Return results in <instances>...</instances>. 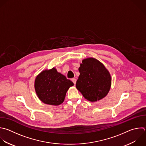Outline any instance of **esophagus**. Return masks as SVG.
<instances>
[{
    "label": "esophagus",
    "instance_id": "esophagus-1",
    "mask_svg": "<svg viewBox=\"0 0 146 146\" xmlns=\"http://www.w3.org/2000/svg\"><path fill=\"white\" fill-rule=\"evenodd\" d=\"M72 82L74 83V84H76V79H75V78H72Z\"/></svg>",
    "mask_w": 146,
    "mask_h": 146
}]
</instances>
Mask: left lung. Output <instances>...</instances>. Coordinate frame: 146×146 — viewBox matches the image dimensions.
Segmentation results:
<instances>
[{"label":"left lung","mask_w":146,"mask_h":146,"mask_svg":"<svg viewBox=\"0 0 146 146\" xmlns=\"http://www.w3.org/2000/svg\"><path fill=\"white\" fill-rule=\"evenodd\" d=\"M80 75L76 87L90 102H96L108 94L111 83V76L104 65L96 59L83 60L79 68Z\"/></svg>","instance_id":"8db88e82"}]
</instances>
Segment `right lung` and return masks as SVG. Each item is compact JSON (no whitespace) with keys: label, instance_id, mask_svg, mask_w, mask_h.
Wrapping results in <instances>:
<instances>
[{"label":"right lung","instance_id":"1","mask_svg":"<svg viewBox=\"0 0 146 146\" xmlns=\"http://www.w3.org/2000/svg\"><path fill=\"white\" fill-rule=\"evenodd\" d=\"M74 83L55 68L42 71L37 76L35 89L39 99L44 103L58 106L64 100L68 88Z\"/></svg>","mask_w":146,"mask_h":146}]
</instances>
